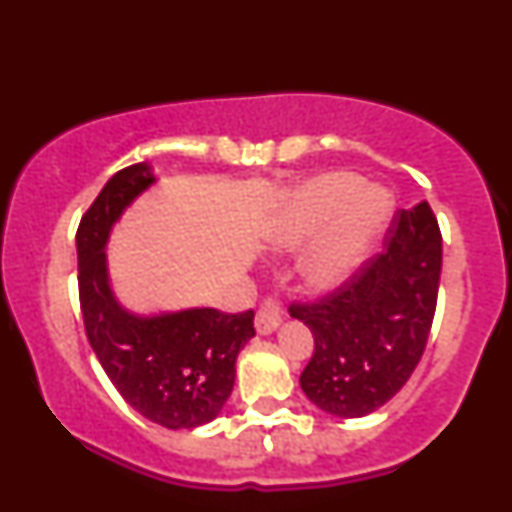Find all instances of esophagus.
Masks as SVG:
<instances>
[{"mask_svg": "<svg viewBox=\"0 0 512 512\" xmlns=\"http://www.w3.org/2000/svg\"><path fill=\"white\" fill-rule=\"evenodd\" d=\"M282 306L275 300H266L262 306L257 309L255 315V329L259 336H271V333L282 324Z\"/></svg>", "mask_w": 512, "mask_h": 512, "instance_id": "1", "label": "esophagus"}]
</instances>
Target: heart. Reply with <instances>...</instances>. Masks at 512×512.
Segmentation results:
<instances>
[{
    "mask_svg": "<svg viewBox=\"0 0 512 512\" xmlns=\"http://www.w3.org/2000/svg\"><path fill=\"white\" fill-rule=\"evenodd\" d=\"M389 212L392 201L385 190L362 185L353 172H324L286 199L273 244L297 248L315 234L304 255V275L315 286L333 288L358 266Z\"/></svg>",
    "mask_w": 512,
    "mask_h": 512,
    "instance_id": "1",
    "label": "heart"
}]
</instances>
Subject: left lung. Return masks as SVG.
<instances>
[{
    "instance_id": "obj_1",
    "label": "left lung",
    "mask_w": 512,
    "mask_h": 512,
    "mask_svg": "<svg viewBox=\"0 0 512 512\" xmlns=\"http://www.w3.org/2000/svg\"><path fill=\"white\" fill-rule=\"evenodd\" d=\"M441 244L430 203L398 210L383 253L318 302L291 304L315 340L302 392L322 412L367 416L412 376L436 311Z\"/></svg>"
}]
</instances>
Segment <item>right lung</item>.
<instances>
[{
	"label": "right lung",
	"mask_w": 512,
	"mask_h": 512,
	"mask_svg": "<svg viewBox=\"0 0 512 512\" xmlns=\"http://www.w3.org/2000/svg\"><path fill=\"white\" fill-rule=\"evenodd\" d=\"M156 181L147 163L116 172L76 232L80 309L89 345L118 394L167 430L215 421L235 385L239 351L255 336L253 311H127L109 284L105 246L125 208Z\"/></svg>",
	"instance_id": "1"
}]
</instances>
